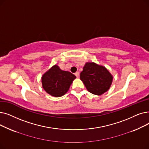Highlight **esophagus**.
Listing matches in <instances>:
<instances>
[{"instance_id":"1","label":"esophagus","mask_w":149,"mask_h":149,"mask_svg":"<svg viewBox=\"0 0 149 149\" xmlns=\"http://www.w3.org/2000/svg\"><path fill=\"white\" fill-rule=\"evenodd\" d=\"M74 74H75V76H76V77H79V73L78 72H76L74 73Z\"/></svg>"}]
</instances>
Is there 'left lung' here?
Masks as SVG:
<instances>
[{
	"instance_id": "8db88e82",
	"label": "left lung",
	"mask_w": 149,
	"mask_h": 149,
	"mask_svg": "<svg viewBox=\"0 0 149 149\" xmlns=\"http://www.w3.org/2000/svg\"><path fill=\"white\" fill-rule=\"evenodd\" d=\"M80 78L91 93L101 95L107 91L112 82L113 77L105 67L94 62H87L80 74Z\"/></svg>"
}]
</instances>
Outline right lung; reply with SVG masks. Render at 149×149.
<instances>
[{
	"label": "right lung",
	"instance_id": "obj_1",
	"mask_svg": "<svg viewBox=\"0 0 149 149\" xmlns=\"http://www.w3.org/2000/svg\"><path fill=\"white\" fill-rule=\"evenodd\" d=\"M75 78L73 74L63 71L55 65L42 76V87L48 94L60 97L67 93Z\"/></svg>",
	"mask_w": 149,
	"mask_h": 149
}]
</instances>
